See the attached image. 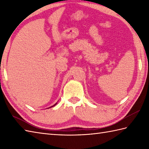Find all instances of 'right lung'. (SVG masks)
<instances>
[{
	"mask_svg": "<svg viewBox=\"0 0 149 149\" xmlns=\"http://www.w3.org/2000/svg\"><path fill=\"white\" fill-rule=\"evenodd\" d=\"M56 104H57V103H56ZM56 104H54V106H52V107H53V106H55V105H56Z\"/></svg>",
	"mask_w": 149,
	"mask_h": 149,
	"instance_id": "add662e5",
	"label": "right lung"
}]
</instances>
